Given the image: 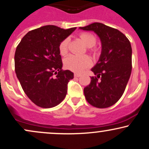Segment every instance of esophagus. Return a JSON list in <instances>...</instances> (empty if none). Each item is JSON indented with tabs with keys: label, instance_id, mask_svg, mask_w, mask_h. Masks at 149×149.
<instances>
[{
	"label": "esophagus",
	"instance_id": "1",
	"mask_svg": "<svg viewBox=\"0 0 149 149\" xmlns=\"http://www.w3.org/2000/svg\"><path fill=\"white\" fill-rule=\"evenodd\" d=\"M80 76H81V75H80V73H74V77H76V78H79V77H80Z\"/></svg>",
	"mask_w": 149,
	"mask_h": 149
}]
</instances>
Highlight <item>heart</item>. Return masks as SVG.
I'll return each mask as SVG.
<instances>
[{"instance_id":"b5f03b06","label":"heart","mask_w":149,"mask_h":149,"mask_svg":"<svg viewBox=\"0 0 149 149\" xmlns=\"http://www.w3.org/2000/svg\"><path fill=\"white\" fill-rule=\"evenodd\" d=\"M80 37L82 42L87 47H93L96 43V37L89 33H82L80 34ZM69 44V38H65L60 43L59 51L62 55H65L68 52V47ZM92 53L96 55L98 50L96 48L91 49ZM92 64V60L87 55H70L64 60V66L67 69L74 72H82L86 68L89 67Z\"/></svg>"}]
</instances>
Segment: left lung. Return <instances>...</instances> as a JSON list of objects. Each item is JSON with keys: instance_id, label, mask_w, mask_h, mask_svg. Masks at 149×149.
<instances>
[{"instance_id": "1", "label": "left lung", "mask_w": 149, "mask_h": 149, "mask_svg": "<svg viewBox=\"0 0 149 149\" xmlns=\"http://www.w3.org/2000/svg\"><path fill=\"white\" fill-rule=\"evenodd\" d=\"M94 31L101 42V56L92 71L91 78L84 88L87 101L98 108H106L115 104L122 96L132 71V48L130 41L115 28L101 23L80 27Z\"/></svg>"}]
</instances>
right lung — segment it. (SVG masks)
<instances>
[{"mask_svg": "<svg viewBox=\"0 0 149 149\" xmlns=\"http://www.w3.org/2000/svg\"><path fill=\"white\" fill-rule=\"evenodd\" d=\"M76 29L42 26L28 32L17 46L15 72L22 89L37 106L50 108L60 104L67 93L73 73L62 69L59 45Z\"/></svg>", "mask_w": 149, "mask_h": 149, "instance_id": "1", "label": "right lung"}]
</instances>
